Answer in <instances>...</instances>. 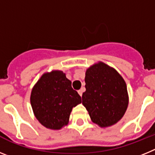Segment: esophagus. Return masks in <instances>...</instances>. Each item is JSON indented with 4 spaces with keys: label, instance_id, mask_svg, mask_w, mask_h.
<instances>
[{
    "label": "esophagus",
    "instance_id": "esophagus-1",
    "mask_svg": "<svg viewBox=\"0 0 155 155\" xmlns=\"http://www.w3.org/2000/svg\"><path fill=\"white\" fill-rule=\"evenodd\" d=\"M83 91H84V90L82 89H80V90H78V94H80V96H81L82 95V94H83Z\"/></svg>",
    "mask_w": 155,
    "mask_h": 155
}]
</instances>
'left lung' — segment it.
Here are the masks:
<instances>
[{"label":"left lung","mask_w":155,"mask_h":155,"mask_svg":"<svg viewBox=\"0 0 155 155\" xmlns=\"http://www.w3.org/2000/svg\"><path fill=\"white\" fill-rule=\"evenodd\" d=\"M86 91L82 104L91 121L105 128L118 123L129 104L127 84L116 69L103 62L90 66L85 72Z\"/></svg>","instance_id":"8db88e82"}]
</instances>
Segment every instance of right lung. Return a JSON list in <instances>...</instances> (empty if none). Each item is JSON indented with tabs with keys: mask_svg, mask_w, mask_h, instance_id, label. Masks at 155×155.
I'll use <instances>...</instances> for the list:
<instances>
[{
	"mask_svg": "<svg viewBox=\"0 0 155 155\" xmlns=\"http://www.w3.org/2000/svg\"><path fill=\"white\" fill-rule=\"evenodd\" d=\"M30 102L38 121L56 130L68 125L72 109L81 102V98L72 88L65 73L55 70L43 74L35 83Z\"/></svg>",
	"mask_w": 155,
	"mask_h": 155,
	"instance_id": "1",
	"label": "right lung"
}]
</instances>
